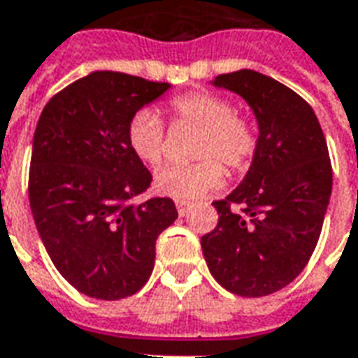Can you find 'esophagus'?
<instances>
[{
    "label": "esophagus",
    "mask_w": 358,
    "mask_h": 358,
    "mask_svg": "<svg viewBox=\"0 0 358 358\" xmlns=\"http://www.w3.org/2000/svg\"><path fill=\"white\" fill-rule=\"evenodd\" d=\"M176 209H178V213L184 217V215H187V211L192 209V203H189V201H184V199H176Z\"/></svg>",
    "instance_id": "1"
}]
</instances>
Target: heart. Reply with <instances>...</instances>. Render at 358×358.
Instances as JSON below:
<instances>
[{"label":"heart","instance_id":"heart-1","mask_svg":"<svg viewBox=\"0 0 358 358\" xmlns=\"http://www.w3.org/2000/svg\"><path fill=\"white\" fill-rule=\"evenodd\" d=\"M172 114L203 129L196 155L215 157L232 171L244 169L256 153L257 137L248 120L236 114L231 101L213 92H187L171 104ZM162 122L151 110H141L127 124V145L145 164H157L162 157ZM224 172L217 161L197 162L192 166L166 164L155 172V187L162 196L197 199L222 186Z\"/></svg>","mask_w":358,"mask_h":358}]
</instances>
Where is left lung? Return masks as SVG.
<instances>
[{
	"mask_svg": "<svg viewBox=\"0 0 358 358\" xmlns=\"http://www.w3.org/2000/svg\"><path fill=\"white\" fill-rule=\"evenodd\" d=\"M211 85L246 101L257 145L246 176L213 203L219 224L201 250L227 291L266 296L296 279L318 244L334 180L326 137L308 102L267 75L240 69Z\"/></svg>",
	"mask_w": 358,
	"mask_h": 358,
	"instance_id": "left-lung-1",
	"label": "left lung"
}]
</instances>
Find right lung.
I'll return each instance as SVG.
<instances>
[{
  "label": "right lung",
  "instance_id": "right-lung-1",
  "mask_svg": "<svg viewBox=\"0 0 358 358\" xmlns=\"http://www.w3.org/2000/svg\"><path fill=\"white\" fill-rule=\"evenodd\" d=\"M169 89L92 71L40 114L29 174L34 224L62 277L91 299L136 294L153 273L159 234L178 219L171 197L127 203L153 180L127 145V124Z\"/></svg>",
  "mask_w": 358,
  "mask_h": 358
}]
</instances>
